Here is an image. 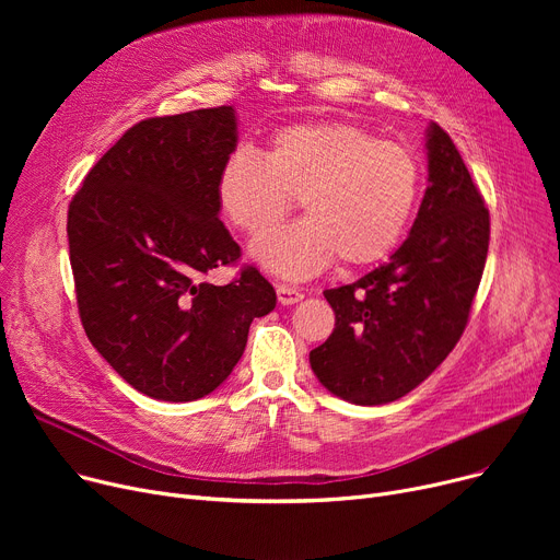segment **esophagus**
<instances>
[{"instance_id": "1", "label": "esophagus", "mask_w": 560, "mask_h": 560, "mask_svg": "<svg viewBox=\"0 0 560 560\" xmlns=\"http://www.w3.org/2000/svg\"><path fill=\"white\" fill-rule=\"evenodd\" d=\"M277 298L283 306H290V304H298L304 300V292L298 290V288H290V285H277Z\"/></svg>"}]
</instances>
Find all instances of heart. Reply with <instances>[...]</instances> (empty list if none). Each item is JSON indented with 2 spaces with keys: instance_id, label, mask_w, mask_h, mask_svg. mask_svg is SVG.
Listing matches in <instances>:
<instances>
[{
  "instance_id": "heart-1",
  "label": "heart",
  "mask_w": 560,
  "mask_h": 560,
  "mask_svg": "<svg viewBox=\"0 0 560 560\" xmlns=\"http://www.w3.org/2000/svg\"><path fill=\"white\" fill-rule=\"evenodd\" d=\"M422 165L410 147L376 140L345 122L283 127L265 147L231 152L215 182L224 220L260 235L283 220L295 199L306 218L262 235L252 256L283 279H306L340 256L370 265L395 249L416 213Z\"/></svg>"
}]
</instances>
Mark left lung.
Returning a JSON list of instances; mask_svg holds the SVG:
<instances>
[{
	"mask_svg": "<svg viewBox=\"0 0 560 560\" xmlns=\"http://www.w3.org/2000/svg\"><path fill=\"white\" fill-rule=\"evenodd\" d=\"M429 188L408 238L359 281L325 290L336 329L311 351L319 384L359 404H388L460 340L486 268L490 213L450 133L427 129Z\"/></svg>",
	"mask_w": 560,
	"mask_h": 560,
	"instance_id": "1",
	"label": "left lung"
}]
</instances>
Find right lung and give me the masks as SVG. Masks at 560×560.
I'll return each mask as SVG.
<instances>
[{
  "mask_svg": "<svg viewBox=\"0 0 560 560\" xmlns=\"http://www.w3.org/2000/svg\"><path fill=\"white\" fill-rule=\"evenodd\" d=\"M238 142L231 106L150 117L85 174L68 209L70 265L88 340L138 393L195 401L241 361L277 292L220 222L215 182Z\"/></svg>",
  "mask_w": 560,
  "mask_h": 560,
  "instance_id": "1",
  "label": "right lung"
}]
</instances>
